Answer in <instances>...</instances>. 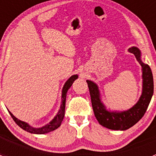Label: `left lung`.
Wrapping results in <instances>:
<instances>
[{
	"mask_svg": "<svg viewBox=\"0 0 156 156\" xmlns=\"http://www.w3.org/2000/svg\"><path fill=\"white\" fill-rule=\"evenodd\" d=\"M128 50L134 55L143 68V93L139 101L133 107L122 112H111L107 111L100 102V93L97 84L90 81H87L96 119L102 126L111 130H125L137 123L146 113L153 94V76L150 67L141 61L139 49L131 48Z\"/></svg>",
	"mask_w": 156,
	"mask_h": 156,
	"instance_id": "8db88e82",
	"label": "left lung"
}]
</instances>
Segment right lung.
<instances>
[{
    "instance_id": "obj_1",
    "label": "right lung",
    "mask_w": 156,
    "mask_h": 156,
    "mask_svg": "<svg viewBox=\"0 0 156 156\" xmlns=\"http://www.w3.org/2000/svg\"><path fill=\"white\" fill-rule=\"evenodd\" d=\"M78 78V75H72V77H70V78L68 81L66 82L65 85H64L63 88H62V104H61L60 109H59V112L57 113L56 116H55L54 119L48 124L45 126L42 127H39V128H35V127H32L29 126L27 123L24 122H22V121L17 119L15 116L12 115V113L10 112H9L12 117V119H13L14 122L16 123V125H18L21 128H23V130H26V131L29 132L31 133H36V134H44V133H49L50 131H53V130H56V128H58L61 125V123L62 122V119L64 118V115H65V107H66V94L67 91L69 88L72 86V83L74 82L75 79Z\"/></svg>"
}]
</instances>
